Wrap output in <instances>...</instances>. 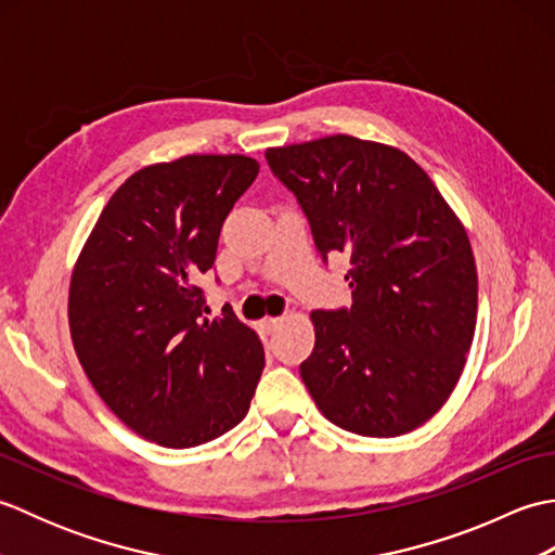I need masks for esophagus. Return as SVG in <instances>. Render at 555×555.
<instances>
[{
    "label": "esophagus",
    "instance_id": "1",
    "mask_svg": "<svg viewBox=\"0 0 555 555\" xmlns=\"http://www.w3.org/2000/svg\"><path fill=\"white\" fill-rule=\"evenodd\" d=\"M281 324H284V320H281V317H264V320L259 322V326H262L264 334H274Z\"/></svg>",
    "mask_w": 555,
    "mask_h": 555
}]
</instances>
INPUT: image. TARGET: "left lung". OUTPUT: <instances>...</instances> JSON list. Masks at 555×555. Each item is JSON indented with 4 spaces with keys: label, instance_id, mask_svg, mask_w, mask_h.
<instances>
[{
    "label": "left lung",
    "instance_id": "8db88e82",
    "mask_svg": "<svg viewBox=\"0 0 555 555\" xmlns=\"http://www.w3.org/2000/svg\"><path fill=\"white\" fill-rule=\"evenodd\" d=\"M317 250L350 257V310L310 314L300 376L336 427L391 439L431 420L465 370L477 324V264L463 221L393 145L326 135L269 147Z\"/></svg>",
    "mask_w": 555,
    "mask_h": 555
}]
</instances>
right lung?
Returning <instances> with one entry per match:
<instances>
[{
	"instance_id": "obj_1",
	"label": "right lung",
	"mask_w": 555,
	"mask_h": 555,
	"mask_svg": "<svg viewBox=\"0 0 555 555\" xmlns=\"http://www.w3.org/2000/svg\"><path fill=\"white\" fill-rule=\"evenodd\" d=\"M259 171L247 155H185L116 188L70 271L76 356L128 429L193 448L238 424L264 370L262 340L231 308L207 312L199 281Z\"/></svg>"
}]
</instances>
